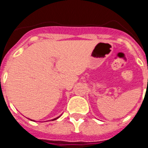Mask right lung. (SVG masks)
I'll use <instances>...</instances> for the list:
<instances>
[{"label": "right lung", "instance_id": "right-lung-1", "mask_svg": "<svg viewBox=\"0 0 148 148\" xmlns=\"http://www.w3.org/2000/svg\"><path fill=\"white\" fill-rule=\"evenodd\" d=\"M58 118H56V119H53V121H54V120H56V119H58Z\"/></svg>", "mask_w": 148, "mask_h": 148}]
</instances>
